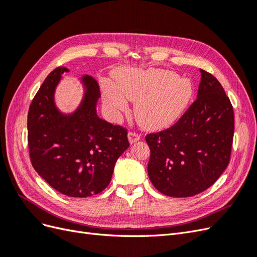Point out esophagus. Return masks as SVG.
<instances>
[{
	"instance_id": "esophagus-1",
	"label": "esophagus",
	"mask_w": 257,
	"mask_h": 257,
	"mask_svg": "<svg viewBox=\"0 0 257 257\" xmlns=\"http://www.w3.org/2000/svg\"><path fill=\"white\" fill-rule=\"evenodd\" d=\"M127 138H128V142L131 145H133L135 143H137L139 139H141V136H139L138 134H136L135 132H130L128 135H127Z\"/></svg>"
}]
</instances>
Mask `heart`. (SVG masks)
<instances>
[{
  "label": "heart",
  "instance_id": "1",
  "mask_svg": "<svg viewBox=\"0 0 257 257\" xmlns=\"http://www.w3.org/2000/svg\"><path fill=\"white\" fill-rule=\"evenodd\" d=\"M103 104L114 118L126 112L127 99L136 102V118L146 127L169 125L188 107L193 95L190 79L165 69H127L116 77L115 83L102 81Z\"/></svg>",
  "mask_w": 257,
  "mask_h": 257
}]
</instances>
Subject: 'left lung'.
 <instances>
[{
  "mask_svg": "<svg viewBox=\"0 0 257 257\" xmlns=\"http://www.w3.org/2000/svg\"><path fill=\"white\" fill-rule=\"evenodd\" d=\"M197 99L175 125L146 136L148 175L170 197H190L210 188L226 169L234 137V110L221 83L200 69Z\"/></svg>",
  "mask_w": 257,
  "mask_h": 257,
  "instance_id": "1",
  "label": "left lung"
}]
</instances>
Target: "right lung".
<instances>
[{"label":"right lung","instance_id":"obj_1","mask_svg":"<svg viewBox=\"0 0 257 257\" xmlns=\"http://www.w3.org/2000/svg\"><path fill=\"white\" fill-rule=\"evenodd\" d=\"M67 72L62 66L52 71L30 105V158L54 190L69 197H89L109 184L116 160L130 147L127 132L99 118V87L88 75L79 78L83 89L79 105L72 112L61 111L54 94Z\"/></svg>","mask_w":257,"mask_h":257}]
</instances>
